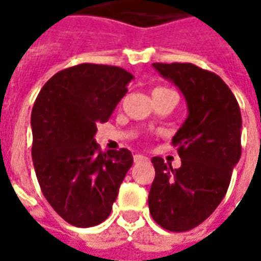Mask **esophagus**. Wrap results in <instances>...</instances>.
<instances>
[{
    "label": "esophagus",
    "mask_w": 261,
    "mask_h": 261,
    "mask_svg": "<svg viewBox=\"0 0 261 261\" xmlns=\"http://www.w3.org/2000/svg\"><path fill=\"white\" fill-rule=\"evenodd\" d=\"M134 161L135 163H142V161H148V158L145 155H141V154H135L134 155Z\"/></svg>",
    "instance_id": "esophagus-1"
}]
</instances>
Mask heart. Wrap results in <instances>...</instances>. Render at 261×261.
<instances>
[{"label": "heart", "mask_w": 261, "mask_h": 261, "mask_svg": "<svg viewBox=\"0 0 261 261\" xmlns=\"http://www.w3.org/2000/svg\"><path fill=\"white\" fill-rule=\"evenodd\" d=\"M155 90H167V88H155ZM155 90H154V91H155Z\"/></svg>", "instance_id": "1"}]
</instances>
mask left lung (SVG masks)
Here are the masks:
<instances>
[{
    "label": "left lung",
    "mask_w": 261,
    "mask_h": 261,
    "mask_svg": "<svg viewBox=\"0 0 261 261\" xmlns=\"http://www.w3.org/2000/svg\"><path fill=\"white\" fill-rule=\"evenodd\" d=\"M152 65L185 94L189 116L171 141L180 168L161 156L151 160L155 177L148 205L158 225L183 232L207 219L226 195L241 156V112L236 95L214 72L193 64Z\"/></svg>",
    "instance_id": "obj_1"
}]
</instances>
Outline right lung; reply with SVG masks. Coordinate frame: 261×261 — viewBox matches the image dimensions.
Wrapping results in <instances>:
<instances>
[{
  "instance_id": "add662e5",
  "label": "right lung",
  "mask_w": 261,
  "mask_h": 261,
  "mask_svg": "<svg viewBox=\"0 0 261 261\" xmlns=\"http://www.w3.org/2000/svg\"><path fill=\"white\" fill-rule=\"evenodd\" d=\"M134 75L123 68L80 64L56 72L32 110V156L46 200L68 224L88 228L106 221L134 156L101 151L97 123L110 119Z\"/></svg>"
}]
</instances>
